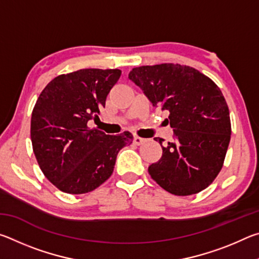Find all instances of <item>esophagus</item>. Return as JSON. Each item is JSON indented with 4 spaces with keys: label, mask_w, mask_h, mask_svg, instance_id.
Here are the masks:
<instances>
[{
    "label": "esophagus",
    "mask_w": 259,
    "mask_h": 259,
    "mask_svg": "<svg viewBox=\"0 0 259 259\" xmlns=\"http://www.w3.org/2000/svg\"><path fill=\"white\" fill-rule=\"evenodd\" d=\"M145 142V139L142 137H138V136H134V143L136 145H142V144Z\"/></svg>",
    "instance_id": "esophagus-1"
}]
</instances>
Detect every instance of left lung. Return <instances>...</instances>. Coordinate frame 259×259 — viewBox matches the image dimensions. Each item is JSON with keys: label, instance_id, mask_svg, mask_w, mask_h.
I'll return each mask as SVG.
<instances>
[{"label": "left lung", "instance_id": "left-lung-1", "mask_svg": "<svg viewBox=\"0 0 259 259\" xmlns=\"http://www.w3.org/2000/svg\"><path fill=\"white\" fill-rule=\"evenodd\" d=\"M129 80L154 107L168 111L174 140L148 166L166 192L185 196L207 188L221 171L231 139L230 111L222 91L198 69L179 64L133 68Z\"/></svg>", "mask_w": 259, "mask_h": 259}]
</instances>
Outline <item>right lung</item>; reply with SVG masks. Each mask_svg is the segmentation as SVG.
Returning <instances> with one entry per match:
<instances>
[{
  "label": "right lung",
  "instance_id": "right-lung-1",
  "mask_svg": "<svg viewBox=\"0 0 259 259\" xmlns=\"http://www.w3.org/2000/svg\"><path fill=\"white\" fill-rule=\"evenodd\" d=\"M120 76V69H80L55 77L37 98L30 120L33 151L42 172L60 191L96 190L111 177L121 148L133 143L129 131L109 136L88 125Z\"/></svg>",
  "mask_w": 259,
  "mask_h": 259
}]
</instances>
